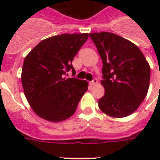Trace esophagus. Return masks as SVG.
I'll list each match as a JSON object with an SVG mask.
<instances>
[{
	"instance_id": "obj_1",
	"label": "esophagus",
	"mask_w": 160,
	"mask_h": 160,
	"mask_svg": "<svg viewBox=\"0 0 160 160\" xmlns=\"http://www.w3.org/2000/svg\"><path fill=\"white\" fill-rule=\"evenodd\" d=\"M97 82H98L97 79H96V78H94L92 81H90V85H96V84H97Z\"/></svg>"
}]
</instances>
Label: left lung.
Returning <instances> with one entry per match:
<instances>
[{"label":"left lung","mask_w":160,"mask_h":160,"mask_svg":"<svg viewBox=\"0 0 160 160\" xmlns=\"http://www.w3.org/2000/svg\"><path fill=\"white\" fill-rule=\"evenodd\" d=\"M90 36L103 62L101 84L105 90L99 100L100 110L115 118L128 116L148 93L149 63L138 46L121 36L105 31Z\"/></svg>","instance_id":"8db88e82"}]
</instances>
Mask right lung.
<instances>
[{
	"instance_id": "add662e5",
	"label": "right lung",
	"mask_w": 160,
	"mask_h": 160,
	"mask_svg": "<svg viewBox=\"0 0 160 160\" xmlns=\"http://www.w3.org/2000/svg\"><path fill=\"white\" fill-rule=\"evenodd\" d=\"M89 34H62L45 39L24 60L21 83L27 101L43 119L60 122L68 119L88 90V82L65 78L75 55L87 41Z\"/></svg>"
}]
</instances>
